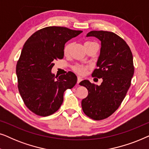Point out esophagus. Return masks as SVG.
<instances>
[{"label":"esophagus","mask_w":149,"mask_h":149,"mask_svg":"<svg viewBox=\"0 0 149 149\" xmlns=\"http://www.w3.org/2000/svg\"><path fill=\"white\" fill-rule=\"evenodd\" d=\"M81 81H82V78H81V77H77V84L79 85V83H80Z\"/></svg>","instance_id":"esophagus-1"}]
</instances>
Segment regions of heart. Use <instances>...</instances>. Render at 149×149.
<instances>
[{
	"instance_id": "obj_1",
	"label": "heart",
	"mask_w": 149,
	"mask_h": 149,
	"mask_svg": "<svg viewBox=\"0 0 149 149\" xmlns=\"http://www.w3.org/2000/svg\"><path fill=\"white\" fill-rule=\"evenodd\" d=\"M92 43H95V42H91V41H87L85 43V45L92 44ZM71 47H72V44H71V43H68V44H67V45H65L64 48V55H67L68 54V52L70 49ZM87 69H88V67L84 66H83V65H80V64H76L72 67V70H74L75 72L78 73V74H84L85 73L87 72Z\"/></svg>"
}]
</instances>
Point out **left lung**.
I'll use <instances>...</instances> for the list:
<instances>
[{"label": "left lung", "mask_w": 149, "mask_h": 149, "mask_svg": "<svg viewBox=\"0 0 149 149\" xmlns=\"http://www.w3.org/2000/svg\"><path fill=\"white\" fill-rule=\"evenodd\" d=\"M87 36H95L101 41L98 68L91 75L103 81L99 86L87 80L79 83L88 90L81 106L87 117L99 121L115 113L125 98L134 73L133 56L125 40L114 32L93 30Z\"/></svg>", "instance_id": "8db88e82"}]
</instances>
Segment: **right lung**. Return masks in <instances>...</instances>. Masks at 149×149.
<instances>
[{
	"label": "right lung",
	"instance_id": "right-lung-1",
	"mask_svg": "<svg viewBox=\"0 0 149 149\" xmlns=\"http://www.w3.org/2000/svg\"><path fill=\"white\" fill-rule=\"evenodd\" d=\"M83 31L62 26H49L26 40L17 62L18 90L24 104L36 115L46 117L60 109L64 92L77 83L72 72L56 77L54 62L64 58L65 43Z\"/></svg>",
	"mask_w": 149,
	"mask_h": 149
}]
</instances>
